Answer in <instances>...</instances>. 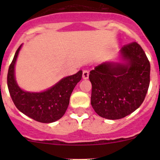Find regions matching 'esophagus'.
Here are the masks:
<instances>
[{
	"label": "esophagus",
	"mask_w": 160,
	"mask_h": 160,
	"mask_svg": "<svg viewBox=\"0 0 160 160\" xmlns=\"http://www.w3.org/2000/svg\"><path fill=\"white\" fill-rule=\"evenodd\" d=\"M89 77V72L88 70H83V79L84 80H87Z\"/></svg>",
	"instance_id": "obj_1"
}]
</instances>
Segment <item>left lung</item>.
Segmentation results:
<instances>
[{"label": "left lung", "mask_w": 160, "mask_h": 160, "mask_svg": "<svg viewBox=\"0 0 160 160\" xmlns=\"http://www.w3.org/2000/svg\"><path fill=\"white\" fill-rule=\"evenodd\" d=\"M126 64L103 62L90 72L91 105L101 117L125 118L141 106L150 83V63L136 42L120 50Z\"/></svg>", "instance_id": "left-lung-1"}]
</instances>
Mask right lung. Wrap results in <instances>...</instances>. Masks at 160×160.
Listing matches in <instances>:
<instances>
[{
	"label": "right lung",
	"mask_w": 160,
	"mask_h": 160,
	"mask_svg": "<svg viewBox=\"0 0 160 160\" xmlns=\"http://www.w3.org/2000/svg\"><path fill=\"white\" fill-rule=\"evenodd\" d=\"M20 46L14 54L8 72V88L18 109L31 118L42 123H51L62 117L68 108L70 98L76 85L82 78V71L62 79L55 86L41 93L24 91L14 78V64Z\"/></svg>",
	"instance_id": "add662e5"
}]
</instances>
